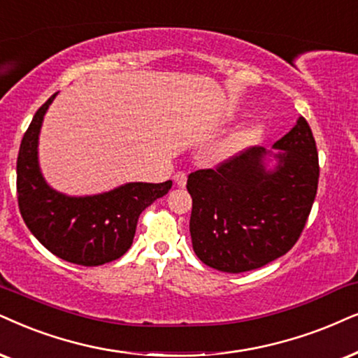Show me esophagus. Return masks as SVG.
Masks as SVG:
<instances>
[{
    "label": "esophagus",
    "mask_w": 358,
    "mask_h": 358,
    "mask_svg": "<svg viewBox=\"0 0 358 358\" xmlns=\"http://www.w3.org/2000/svg\"><path fill=\"white\" fill-rule=\"evenodd\" d=\"M173 180L178 187H185V185H187V173H185V171H176Z\"/></svg>",
    "instance_id": "obj_1"
}]
</instances>
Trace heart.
<instances>
[{
	"label": "heart",
	"instance_id": "1",
	"mask_svg": "<svg viewBox=\"0 0 358 358\" xmlns=\"http://www.w3.org/2000/svg\"><path fill=\"white\" fill-rule=\"evenodd\" d=\"M262 135V125L259 122H255V124L243 127L239 129L238 132H234L233 135H229L228 138L223 140L215 150L211 152L213 160L221 162V160H228L238 153H241L246 148H250L251 145L259 142Z\"/></svg>",
	"mask_w": 358,
	"mask_h": 358
}]
</instances>
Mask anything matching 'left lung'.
<instances>
[{
  "label": "left lung",
  "mask_w": 358,
  "mask_h": 358,
  "mask_svg": "<svg viewBox=\"0 0 358 358\" xmlns=\"http://www.w3.org/2000/svg\"><path fill=\"white\" fill-rule=\"evenodd\" d=\"M274 148L280 150L274 170H266V148L250 147L188 175L193 251L210 268L234 274L262 268L299 239L319 183V153L304 117Z\"/></svg>",
  "instance_id": "8db88e82"
}]
</instances>
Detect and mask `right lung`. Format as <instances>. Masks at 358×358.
I'll list each match as a JSON object with an SVG mask.
<instances>
[{"instance_id":"right-lung-1","label":"right lung","mask_w":358,"mask_h":358,"mask_svg":"<svg viewBox=\"0 0 358 358\" xmlns=\"http://www.w3.org/2000/svg\"><path fill=\"white\" fill-rule=\"evenodd\" d=\"M52 94L38 108L21 140L16 164L17 205L36 239L72 264L101 266L119 259L132 246L140 213L169 193L164 183H127L94 196H67L43 178L38 138Z\"/></svg>"}]
</instances>
